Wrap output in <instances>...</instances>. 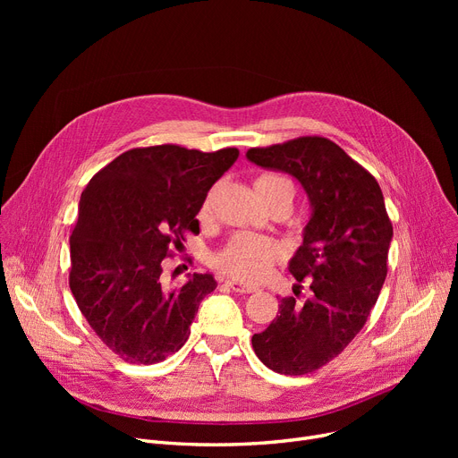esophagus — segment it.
<instances>
[{"label": "esophagus", "mask_w": 458, "mask_h": 458, "mask_svg": "<svg viewBox=\"0 0 458 458\" xmlns=\"http://www.w3.org/2000/svg\"><path fill=\"white\" fill-rule=\"evenodd\" d=\"M226 285L230 290H233L235 293H254L256 287L254 285H245L242 282H235V280H226Z\"/></svg>", "instance_id": "34e87169"}]
</instances>
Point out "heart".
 <instances>
[{
    "label": "heart",
    "mask_w": 458,
    "mask_h": 458,
    "mask_svg": "<svg viewBox=\"0 0 458 458\" xmlns=\"http://www.w3.org/2000/svg\"><path fill=\"white\" fill-rule=\"evenodd\" d=\"M258 195L269 197L276 192H287L293 199V187L285 178L267 173L259 174L254 182ZM213 192H208L200 206V216H206L211 208ZM282 247L267 237L254 233H235L211 256V266L235 280L259 282L266 276L275 263L282 258Z\"/></svg>",
    "instance_id": "1"
}]
</instances>
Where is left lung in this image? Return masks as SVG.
Returning a JSON list of instances; mask_svg holds the SVG:
<instances>
[{
	"instance_id": "left-lung-1",
	"label": "left lung",
	"mask_w": 458,
	"mask_h": 458,
	"mask_svg": "<svg viewBox=\"0 0 458 458\" xmlns=\"http://www.w3.org/2000/svg\"><path fill=\"white\" fill-rule=\"evenodd\" d=\"M247 157L295 176L311 202L304 242L290 263L310 297L280 301V316L252 335L256 356L280 375L314 373L364 328L388 275L394 226L378 182L338 144L319 135L297 137Z\"/></svg>"
}]
</instances>
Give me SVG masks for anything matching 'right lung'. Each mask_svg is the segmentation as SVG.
Instances as JSON below:
<instances>
[{
	"label": "right lung",
	"instance_id": "1",
	"mask_svg": "<svg viewBox=\"0 0 458 458\" xmlns=\"http://www.w3.org/2000/svg\"><path fill=\"white\" fill-rule=\"evenodd\" d=\"M237 148L189 150L178 144L131 148L96 173L81 192L70 235L68 284L94 334L128 364H157L182 349L211 275L168 292L161 263L199 233L208 191Z\"/></svg>",
	"mask_w": 458,
	"mask_h": 458
}]
</instances>
